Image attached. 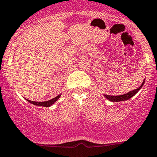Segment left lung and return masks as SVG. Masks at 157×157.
I'll return each mask as SVG.
<instances>
[{
    "label": "left lung",
    "mask_w": 157,
    "mask_h": 157,
    "mask_svg": "<svg viewBox=\"0 0 157 157\" xmlns=\"http://www.w3.org/2000/svg\"><path fill=\"white\" fill-rule=\"evenodd\" d=\"M144 80H145V79H144ZM144 80V82H143V83L141 84L140 86L139 87V88H136V89H135V90H133V91H130V92L127 93V94H122V95H117V96L108 95V94H105V97L107 98V99H108V100L111 101H114V102H117V101H121L128 100V99H130L131 98L133 97V95H135V94H136V93L139 91V90L141 88H142V86L144 85V82H145Z\"/></svg>",
    "instance_id": "8db88e82"
}]
</instances>
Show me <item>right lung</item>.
<instances>
[{"mask_svg":"<svg viewBox=\"0 0 157 157\" xmlns=\"http://www.w3.org/2000/svg\"><path fill=\"white\" fill-rule=\"evenodd\" d=\"M60 95H61V94H59L58 96L55 97L54 98L51 99V100H49V101H46L39 102V101H33L27 100V99H26V100H27L29 103L33 104V105H38V106H43V107H50L51 105H53V104L55 103V102L59 98Z\"/></svg>","mask_w":157,"mask_h":157,"instance_id":"obj_1","label":"right lung"}]
</instances>
